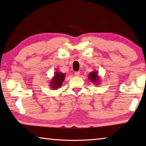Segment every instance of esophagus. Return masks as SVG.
Listing matches in <instances>:
<instances>
[{"instance_id": "obj_1", "label": "esophagus", "mask_w": 146, "mask_h": 146, "mask_svg": "<svg viewBox=\"0 0 146 146\" xmlns=\"http://www.w3.org/2000/svg\"><path fill=\"white\" fill-rule=\"evenodd\" d=\"M74 75H75V76H76V77H79L80 72H79V71H76V72L74 73Z\"/></svg>"}]
</instances>
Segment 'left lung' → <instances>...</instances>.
I'll return each instance as SVG.
<instances>
[{"instance_id":"obj_1","label":"left lung","mask_w":146,"mask_h":146,"mask_svg":"<svg viewBox=\"0 0 146 146\" xmlns=\"http://www.w3.org/2000/svg\"><path fill=\"white\" fill-rule=\"evenodd\" d=\"M88 79L90 80V81L92 82L93 84H94L95 85L99 84L101 80L100 79V77L98 75V71H93L92 72H90L88 75Z\"/></svg>"}]
</instances>
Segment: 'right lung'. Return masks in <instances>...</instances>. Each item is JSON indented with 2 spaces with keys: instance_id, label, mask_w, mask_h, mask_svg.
I'll return each mask as SVG.
<instances>
[{
  "instance_id": "1",
  "label": "right lung",
  "mask_w": 146,
  "mask_h": 146,
  "mask_svg": "<svg viewBox=\"0 0 146 146\" xmlns=\"http://www.w3.org/2000/svg\"><path fill=\"white\" fill-rule=\"evenodd\" d=\"M65 78H66V75L64 73L60 72L58 70L56 71L54 73V77L50 81L49 85L50 86V88L53 90H57L60 88L64 82Z\"/></svg>"
}]
</instances>
